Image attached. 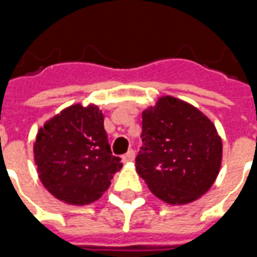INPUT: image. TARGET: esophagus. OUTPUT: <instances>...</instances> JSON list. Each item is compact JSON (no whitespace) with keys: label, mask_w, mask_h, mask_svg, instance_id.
Returning <instances> with one entry per match:
<instances>
[{"label":"esophagus","mask_w":257,"mask_h":257,"mask_svg":"<svg viewBox=\"0 0 257 257\" xmlns=\"http://www.w3.org/2000/svg\"><path fill=\"white\" fill-rule=\"evenodd\" d=\"M134 160H135V151L134 150H129L126 154H123L122 156L123 164H129V162H132Z\"/></svg>","instance_id":"esophagus-1"}]
</instances>
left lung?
Instances as JSON below:
<instances>
[{"mask_svg":"<svg viewBox=\"0 0 257 257\" xmlns=\"http://www.w3.org/2000/svg\"><path fill=\"white\" fill-rule=\"evenodd\" d=\"M142 118L136 172L167 204L198 199L220 171L223 145L215 125L197 107L172 96L160 97Z\"/></svg>","mask_w":257,"mask_h":257,"instance_id":"8db88e82","label":"left lung"}]
</instances>
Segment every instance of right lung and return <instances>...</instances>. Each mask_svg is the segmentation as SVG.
<instances>
[{
    "label": "right lung",
    "mask_w": 257,
    "mask_h": 257,
    "mask_svg": "<svg viewBox=\"0 0 257 257\" xmlns=\"http://www.w3.org/2000/svg\"><path fill=\"white\" fill-rule=\"evenodd\" d=\"M34 161L44 187L70 205H86L108 189L122 164L112 156L104 117L95 104H73L38 129Z\"/></svg>",
    "instance_id": "1"
}]
</instances>
